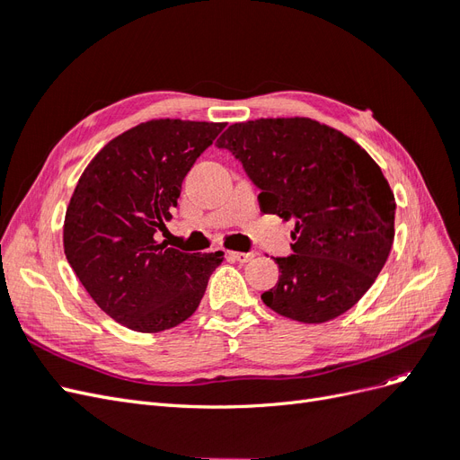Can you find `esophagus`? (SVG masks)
<instances>
[{
    "mask_svg": "<svg viewBox=\"0 0 460 460\" xmlns=\"http://www.w3.org/2000/svg\"><path fill=\"white\" fill-rule=\"evenodd\" d=\"M228 257L230 259H234V261H238V262H242V264H245V262H249L253 259V253H242V252H230L228 253Z\"/></svg>",
    "mask_w": 460,
    "mask_h": 460,
    "instance_id": "1",
    "label": "esophagus"
}]
</instances>
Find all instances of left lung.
Returning <instances> with one entry per match:
<instances>
[{
    "label": "left lung",
    "mask_w": 460,
    "mask_h": 460,
    "mask_svg": "<svg viewBox=\"0 0 460 460\" xmlns=\"http://www.w3.org/2000/svg\"><path fill=\"white\" fill-rule=\"evenodd\" d=\"M261 190L264 213L296 218L294 255L276 257L262 303L305 324L349 311L395 238V198L380 166L340 130L307 117L235 122L217 140Z\"/></svg>",
    "instance_id": "left-lung-1"
}]
</instances>
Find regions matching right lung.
I'll return each mask as SVG.
<instances>
[{
	"label": "right lung",
	"mask_w": 460,
	"mask_h": 460,
	"mask_svg": "<svg viewBox=\"0 0 460 460\" xmlns=\"http://www.w3.org/2000/svg\"><path fill=\"white\" fill-rule=\"evenodd\" d=\"M226 122L153 119L113 137L82 172L63 225L68 264L103 313L134 332L182 324L225 253L155 240L182 180Z\"/></svg>",
	"instance_id": "obj_1"
}]
</instances>
